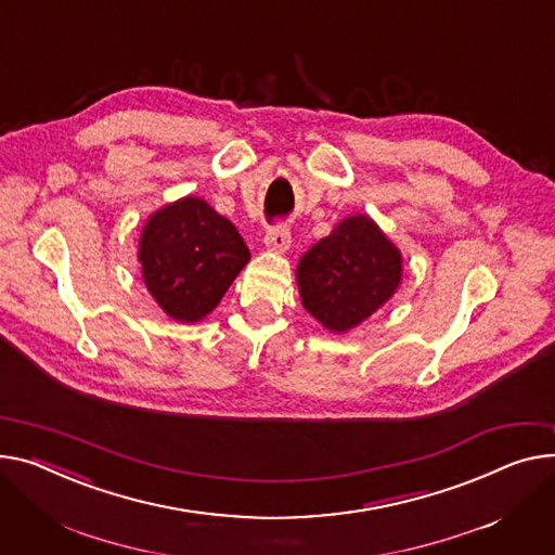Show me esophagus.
<instances>
[{
    "label": "esophagus",
    "instance_id": "obj_1",
    "mask_svg": "<svg viewBox=\"0 0 555 555\" xmlns=\"http://www.w3.org/2000/svg\"><path fill=\"white\" fill-rule=\"evenodd\" d=\"M292 243V234L289 228L285 225H274L266 232V247L272 251H287Z\"/></svg>",
    "mask_w": 555,
    "mask_h": 555
}]
</instances>
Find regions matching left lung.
Instances as JSON below:
<instances>
[{"instance_id": "8db88e82", "label": "left lung", "mask_w": 555, "mask_h": 555, "mask_svg": "<svg viewBox=\"0 0 555 555\" xmlns=\"http://www.w3.org/2000/svg\"><path fill=\"white\" fill-rule=\"evenodd\" d=\"M304 308L346 332L382 308L401 281V254L367 216H350L304 254L297 270Z\"/></svg>"}]
</instances>
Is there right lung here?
I'll return each instance as SVG.
<instances>
[{
	"label": "right lung",
	"instance_id": "1",
	"mask_svg": "<svg viewBox=\"0 0 555 555\" xmlns=\"http://www.w3.org/2000/svg\"><path fill=\"white\" fill-rule=\"evenodd\" d=\"M138 258L158 306L176 321L194 323L223 299L249 249L225 216L188 196L146 220Z\"/></svg>",
	"mask_w": 555,
	"mask_h": 555
}]
</instances>
